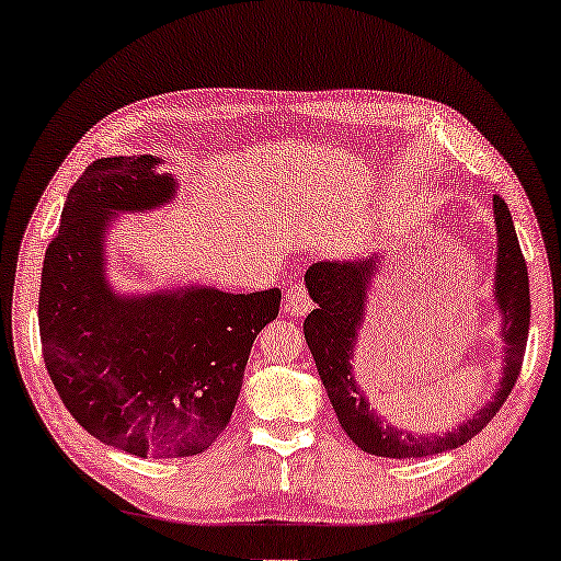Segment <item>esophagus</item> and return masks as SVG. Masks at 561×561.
Here are the masks:
<instances>
[{
  "label": "esophagus",
  "instance_id": "esophagus-1",
  "mask_svg": "<svg viewBox=\"0 0 561 561\" xmlns=\"http://www.w3.org/2000/svg\"><path fill=\"white\" fill-rule=\"evenodd\" d=\"M310 308H313V302H310L306 288H302V286H290L286 290V300H283V313L300 318V316H306Z\"/></svg>",
  "mask_w": 561,
  "mask_h": 561
}]
</instances>
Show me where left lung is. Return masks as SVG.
<instances>
[{
	"instance_id": "left-lung-1",
	"label": "left lung",
	"mask_w": 561,
	"mask_h": 561,
	"mask_svg": "<svg viewBox=\"0 0 561 561\" xmlns=\"http://www.w3.org/2000/svg\"><path fill=\"white\" fill-rule=\"evenodd\" d=\"M492 218L497 233L492 302L500 313V378L494 382L490 400H484L460 425L437 435H417L385 422L378 410L370 408L365 390L355 380L353 360L370 306L375 275H380L385 263L382 253L320 261L306 271V288L316 310H310L302 323V333L337 422L363 453L392 457V460H417V457L449 453L470 443L477 433H482V427H488L517 382L529 333V275L512 214L500 196L492 198Z\"/></svg>"
}]
</instances>
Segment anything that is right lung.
<instances>
[{
    "mask_svg": "<svg viewBox=\"0 0 561 561\" xmlns=\"http://www.w3.org/2000/svg\"><path fill=\"white\" fill-rule=\"evenodd\" d=\"M151 153L108 156L73 183L44 255L39 335L54 388L89 435L136 457H191L231 420L255 335L278 318L280 290L116 286V220L179 198L181 183Z\"/></svg>",
    "mask_w": 561,
    "mask_h": 561,
    "instance_id": "obj_1",
    "label": "right lung"
}]
</instances>
